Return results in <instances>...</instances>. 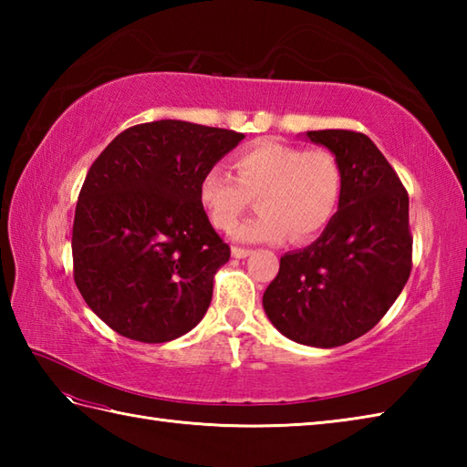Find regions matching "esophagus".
Segmentation results:
<instances>
[{
  "label": "esophagus",
  "mask_w": 467,
  "mask_h": 467,
  "mask_svg": "<svg viewBox=\"0 0 467 467\" xmlns=\"http://www.w3.org/2000/svg\"><path fill=\"white\" fill-rule=\"evenodd\" d=\"M233 256L234 259H246V256H249L253 251L251 249H243V246H233Z\"/></svg>",
  "instance_id": "34e87169"
}]
</instances>
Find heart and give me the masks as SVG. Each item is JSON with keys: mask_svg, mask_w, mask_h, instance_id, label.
Segmentation results:
<instances>
[{"mask_svg": "<svg viewBox=\"0 0 467 467\" xmlns=\"http://www.w3.org/2000/svg\"><path fill=\"white\" fill-rule=\"evenodd\" d=\"M234 176L218 166L198 182V202L218 231L231 233L251 198L259 216L234 236L243 243H293L315 239L333 221L343 194V171L327 148L259 140L233 158Z\"/></svg>", "mask_w": 467, "mask_h": 467, "instance_id": "heart-1", "label": "heart"}]
</instances>
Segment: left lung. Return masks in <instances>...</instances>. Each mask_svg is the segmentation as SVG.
Instances as JSON below:
<instances>
[{"label": "left lung", "mask_w": 467, "mask_h": 467, "mask_svg": "<svg viewBox=\"0 0 467 467\" xmlns=\"http://www.w3.org/2000/svg\"><path fill=\"white\" fill-rule=\"evenodd\" d=\"M305 138L339 161L341 202L319 239L281 256L263 306L286 339L331 349L371 331L408 283L410 196L365 134L313 130Z\"/></svg>", "instance_id": "8db88e82"}]
</instances>
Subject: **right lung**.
<instances>
[{
    "mask_svg": "<svg viewBox=\"0 0 467 467\" xmlns=\"http://www.w3.org/2000/svg\"><path fill=\"white\" fill-rule=\"evenodd\" d=\"M243 138L158 120L128 128L96 158L76 204L74 281L110 329L166 343L201 323L231 249L198 202V182Z\"/></svg>",
    "mask_w": 467,
    "mask_h": 467,
    "instance_id": "1",
    "label": "right lung"
}]
</instances>
